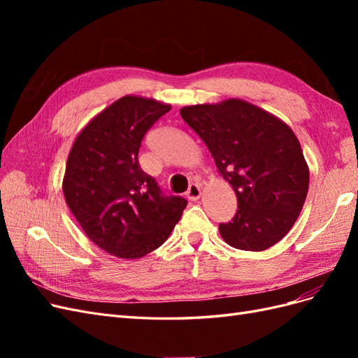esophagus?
I'll list each match as a JSON object with an SVG mask.
<instances>
[{"label": "esophagus", "instance_id": "1", "mask_svg": "<svg viewBox=\"0 0 358 358\" xmlns=\"http://www.w3.org/2000/svg\"><path fill=\"white\" fill-rule=\"evenodd\" d=\"M200 196H201V189H200V185H199V183H191L189 188H188V191H187V197H188V200H191V201H196V200H199V199H200Z\"/></svg>", "mask_w": 358, "mask_h": 358}]
</instances>
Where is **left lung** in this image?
Here are the masks:
<instances>
[{
	"mask_svg": "<svg viewBox=\"0 0 358 358\" xmlns=\"http://www.w3.org/2000/svg\"><path fill=\"white\" fill-rule=\"evenodd\" d=\"M237 197L234 218L220 224L222 239L243 251H264L291 230L309 188V169L292 129L239 99L180 109Z\"/></svg>",
	"mask_w": 358,
	"mask_h": 358,
	"instance_id": "obj_1",
	"label": "left lung"
}]
</instances>
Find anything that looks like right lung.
I'll use <instances>...</instances> for the list:
<instances>
[{
    "label": "right lung",
    "mask_w": 358,
    "mask_h": 358,
    "mask_svg": "<svg viewBox=\"0 0 358 358\" xmlns=\"http://www.w3.org/2000/svg\"><path fill=\"white\" fill-rule=\"evenodd\" d=\"M170 104L125 95L76 137L62 180L64 197L90 239L107 254L134 259L167 241L187 200L166 197L140 169L148 129Z\"/></svg>",
    "instance_id": "right-lung-1"
}]
</instances>
